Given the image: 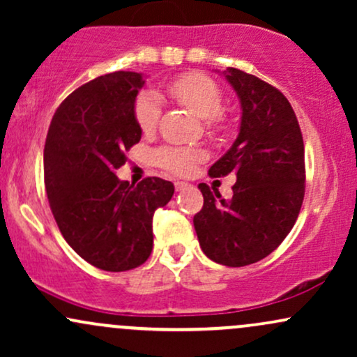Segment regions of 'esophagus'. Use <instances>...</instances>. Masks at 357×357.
<instances>
[{
  "label": "esophagus",
  "instance_id": "esophagus-1",
  "mask_svg": "<svg viewBox=\"0 0 357 357\" xmlns=\"http://www.w3.org/2000/svg\"><path fill=\"white\" fill-rule=\"evenodd\" d=\"M188 186H190V184H188V183H184V181H176V183H174V188H176V191H184V190H186Z\"/></svg>",
  "mask_w": 357,
  "mask_h": 357
}]
</instances>
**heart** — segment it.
Listing matches in <instances>:
<instances>
[{
	"instance_id": "b5f03b06",
	"label": "heart",
	"mask_w": 357,
	"mask_h": 357,
	"mask_svg": "<svg viewBox=\"0 0 357 357\" xmlns=\"http://www.w3.org/2000/svg\"><path fill=\"white\" fill-rule=\"evenodd\" d=\"M167 93L176 102L191 110L196 117L206 121L208 129L220 130L225 127L223 92L218 85L202 73H186L167 85ZM134 116L142 132H153L159 124L161 105L154 93H142L136 100ZM203 154L188 147H167L159 151L158 159L165 169L176 174H184L191 169Z\"/></svg>"
}]
</instances>
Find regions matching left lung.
<instances>
[{
	"label": "left lung",
	"mask_w": 357,
	"mask_h": 357,
	"mask_svg": "<svg viewBox=\"0 0 357 357\" xmlns=\"http://www.w3.org/2000/svg\"><path fill=\"white\" fill-rule=\"evenodd\" d=\"M223 75L240 99V132L208 173H235L236 183L228 202L198 184L204 203L192 223L210 260L245 267L270 255L296 223L305 192L304 139L280 90L238 68Z\"/></svg>",
	"instance_id": "left-lung-1"
}]
</instances>
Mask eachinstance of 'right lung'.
I'll return each instance as SVG.
<instances>
[{
  "mask_svg": "<svg viewBox=\"0 0 357 357\" xmlns=\"http://www.w3.org/2000/svg\"><path fill=\"white\" fill-rule=\"evenodd\" d=\"M142 73L114 72L82 85L60 104L45 142V188L65 241L93 267L136 268L153 252V216L174 195L171 181L137 186L116 169L141 141L134 104Z\"/></svg>",
  "mask_w": 357,
  "mask_h": 357,
  "instance_id": "right-lung-1",
  "label": "right lung"
}]
</instances>
